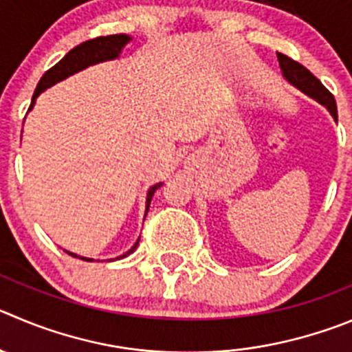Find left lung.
Returning <instances> with one entry per match:
<instances>
[{"label": "left lung", "mask_w": 352, "mask_h": 352, "mask_svg": "<svg viewBox=\"0 0 352 352\" xmlns=\"http://www.w3.org/2000/svg\"><path fill=\"white\" fill-rule=\"evenodd\" d=\"M278 60H280V67L285 80L294 85L295 88H298L300 91H304L305 95H309L311 98L320 102L321 106L327 107L331 116L337 120V102H335L333 95L323 87V83L314 76L313 72L309 69H305L302 64H298L297 60H294V58L287 57L283 54H278Z\"/></svg>", "instance_id": "1"}]
</instances>
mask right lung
<instances>
[{"label":"right lung","instance_id":"right-lung-1","mask_svg":"<svg viewBox=\"0 0 352 352\" xmlns=\"http://www.w3.org/2000/svg\"><path fill=\"white\" fill-rule=\"evenodd\" d=\"M130 39H131L130 36H126V34L100 36V38L88 39V41L81 43V45H78V47L72 48L71 52H67V54H65V57L62 58V60H58L57 64L54 65V67L48 69V71L43 74V78L39 80L38 87H36L34 95H32L31 107H29V111H31L32 106L36 104V98L39 97V94L47 90V88L54 87V85L58 83V81L65 80V78H69V76H72V74H76V72L83 71V69H87L88 65L98 64V62L113 60V58L120 57L121 50H123V47L126 45L128 41H130ZM157 187H161V182L154 184L149 191H147L146 215H147V212H149L151 199H153V195L156 192ZM139 241H140V238L137 239L135 245L131 246L126 254L120 255L118 258H124L126 255H130L131 252H135ZM67 254L72 255V257H80V255L71 254V252H67ZM80 258H81V261H90V262L94 261V258H87V257H80Z\"/></svg>","mask_w":352,"mask_h":352}]
</instances>
